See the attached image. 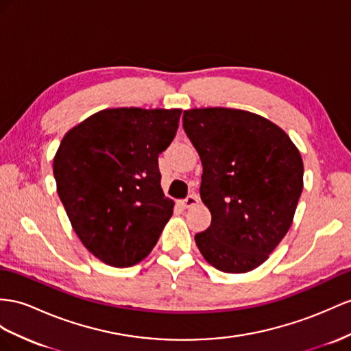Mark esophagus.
<instances>
[{
  "label": "esophagus",
  "mask_w": 351,
  "mask_h": 351,
  "mask_svg": "<svg viewBox=\"0 0 351 351\" xmlns=\"http://www.w3.org/2000/svg\"><path fill=\"white\" fill-rule=\"evenodd\" d=\"M197 203H199V195L197 194H190L186 197V199H184L182 202H181V204H182V208H193V206H195Z\"/></svg>",
  "instance_id": "obj_1"
}]
</instances>
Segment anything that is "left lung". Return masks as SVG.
<instances>
[{
  "label": "left lung",
  "mask_w": 351,
  "mask_h": 351,
  "mask_svg": "<svg viewBox=\"0 0 351 351\" xmlns=\"http://www.w3.org/2000/svg\"><path fill=\"white\" fill-rule=\"evenodd\" d=\"M182 120L202 160L200 197L212 215L195 245L219 271L247 273L292 226L302 193L300 151L277 124L249 111L194 108Z\"/></svg>",
  "instance_id": "left-lung-1"
}]
</instances>
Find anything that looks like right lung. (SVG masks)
I'll list each match as a JSON object with an SVG mask.
<instances>
[{"instance_id": "1", "label": "right lung", "mask_w": 351, "mask_h": 351, "mask_svg": "<svg viewBox=\"0 0 351 351\" xmlns=\"http://www.w3.org/2000/svg\"><path fill=\"white\" fill-rule=\"evenodd\" d=\"M182 110H102L71 129L53 158L59 199L90 254L112 267L147 258L173 213L158 154Z\"/></svg>"}]
</instances>
